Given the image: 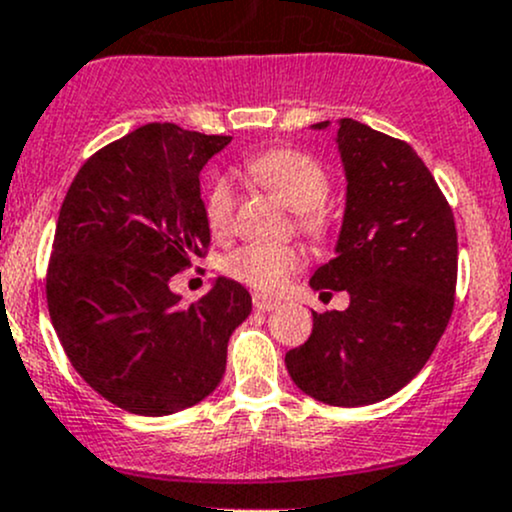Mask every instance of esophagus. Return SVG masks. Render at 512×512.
Returning a JSON list of instances; mask_svg holds the SVG:
<instances>
[{
    "mask_svg": "<svg viewBox=\"0 0 512 512\" xmlns=\"http://www.w3.org/2000/svg\"><path fill=\"white\" fill-rule=\"evenodd\" d=\"M254 308H256V310H261V313H268V310L278 308V303H276V300L266 298V295L256 293V295H254Z\"/></svg>",
    "mask_w": 512,
    "mask_h": 512,
    "instance_id": "34e87169",
    "label": "esophagus"
}]
</instances>
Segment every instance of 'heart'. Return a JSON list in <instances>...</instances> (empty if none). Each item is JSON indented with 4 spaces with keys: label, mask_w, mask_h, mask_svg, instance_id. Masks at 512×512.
<instances>
[{
    "label": "heart",
    "mask_w": 512,
    "mask_h": 512,
    "mask_svg": "<svg viewBox=\"0 0 512 512\" xmlns=\"http://www.w3.org/2000/svg\"><path fill=\"white\" fill-rule=\"evenodd\" d=\"M246 177L258 187L281 197L293 209L295 229L305 239L325 241L333 231L330 217V175L313 155L293 147H273L246 160ZM204 219L217 239H224L236 224V192L226 177H217L204 192ZM224 273L256 293H281L303 268V254L293 244H246L231 251L221 263Z\"/></svg>",
    "instance_id": "b5f03b06"
}]
</instances>
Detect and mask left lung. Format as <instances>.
<instances>
[{
	"instance_id": "obj_1",
	"label": "left lung",
	"mask_w": 512,
	"mask_h": 512,
	"mask_svg": "<svg viewBox=\"0 0 512 512\" xmlns=\"http://www.w3.org/2000/svg\"><path fill=\"white\" fill-rule=\"evenodd\" d=\"M337 145L347 175L345 221L337 256L310 286L347 291L350 308L313 313V333L286 352V367L318 402L362 407L414 379L444 335L458 241L451 204L412 145L352 118L340 123Z\"/></svg>"
}]
</instances>
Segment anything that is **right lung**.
Here are the masks:
<instances>
[{"label": "right lung", "mask_w": 512, "mask_h": 512, "mask_svg": "<svg viewBox=\"0 0 512 512\" xmlns=\"http://www.w3.org/2000/svg\"><path fill=\"white\" fill-rule=\"evenodd\" d=\"M229 142L147 123L93 152L63 197L46 268L51 323L73 370L125 412L202 402L251 313L231 278L189 305L170 291L175 273L209 254L199 172Z\"/></svg>", "instance_id": "add662e5"}]
</instances>
